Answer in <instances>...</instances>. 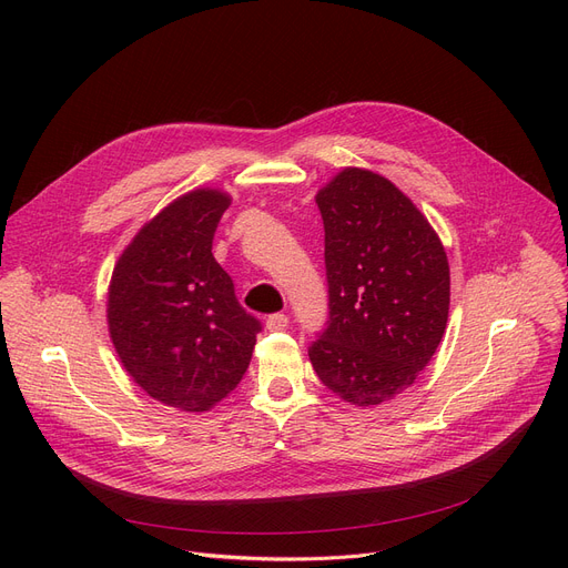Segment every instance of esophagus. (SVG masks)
<instances>
[{
	"mask_svg": "<svg viewBox=\"0 0 568 568\" xmlns=\"http://www.w3.org/2000/svg\"><path fill=\"white\" fill-rule=\"evenodd\" d=\"M287 324H290V317L283 315V313H274V315L266 317V329L268 332H283Z\"/></svg>",
	"mask_w": 568,
	"mask_h": 568,
	"instance_id": "obj_1",
	"label": "esophagus"
}]
</instances>
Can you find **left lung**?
Masks as SVG:
<instances>
[{"mask_svg": "<svg viewBox=\"0 0 568 568\" xmlns=\"http://www.w3.org/2000/svg\"><path fill=\"white\" fill-rule=\"evenodd\" d=\"M315 202L329 320L311 364L343 400L379 405L433 359L449 317V262L419 209L371 170L345 168Z\"/></svg>", "mask_w": 568, "mask_h": 568, "instance_id": "left-lung-1", "label": "left lung"}]
</instances>
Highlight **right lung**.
<instances>
[{"label":"right lung","mask_w":568,"mask_h":568,"mask_svg":"<svg viewBox=\"0 0 568 568\" xmlns=\"http://www.w3.org/2000/svg\"><path fill=\"white\" fill-rule=\"evenodd\" d=\"M230 195L197 189L149 221L119 257L108 292L112 345L142 389L204 412L242 382L262 324L246 313L212 242Z\"/></svg>","instance_id":"1"}]
</instances>
